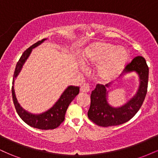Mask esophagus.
Masks as SVG:
<instances>
[{
    "mask_svg": "<svg viewBox=\"0 0 158 158\" xmlns=\"http://www.w3.org/2000/svg\"><path fill=\"white\" fill-rule=\"evenodd\" d=\"M81 91L83 92V93H88V92L90 91V87L89 85L87 84V83H85L81 85Z\"/></svg>",
    "mask_w": 158,
    "mask_h": 158,
    "instance_id": "34e87169",
    "label": "esophagus"
}]
</instances>
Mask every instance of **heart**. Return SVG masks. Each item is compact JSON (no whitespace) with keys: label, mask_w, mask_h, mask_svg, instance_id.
<instances>
[{"label":"heart","mask_w":158,"mask_h":158,"mask_svg":"<svg viewBox=\"0 0 158 158\" xmlns=\"http://www.w3.org/2000/svg\"><path fill=\"white\" fill-rule=\"evenodd\" d=\"M125 50L106 43H97L88 50L85 62L97 63L105 60L97 68V76L102 80H110L120 73L128 60Z\"/></svg>","instance_id":"heart-1"}]
</instances>
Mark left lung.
<instances>
[{"label": "left lung", "mask_w": 158, "mask_h": 158, "mask_svg": "<svg viewBox=\"0 0 158 158\" xmlns=\"http://www.w3.org/2000/svg\"><path fill=\"white\" fill-rule=\"evenodd\" d=\"M136 71L139 75V86L131 100L119 108H113L107 101L106 86L97 84L90 94V106L88 117L97 126L108 127L118 126L130 120L142 106L147 93L148 67L143 56H136L126 67V72Z\"/></svg>", "instance_id": "left-lung-1"}]
</instances>
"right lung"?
I'll use <instances>...</instances> for the list:
<instances>
[{"label":"right lung","instance_id":"obj_1","mask_svg":"<svg viewBox=\"0 0 158 158\" xmlns=\"http://www.w3.org/2000/svg\"><path fill=\"white\" fill-rule=\"evenodd\" d=\"M44 40H46V39L37 41L23 52L22 56H21L19 61L17 62V64H16L13 75V79H12V85L14 83V79L19 75V72L21 71V68H22L23 64H24L25 61L30 56L32 49L42 43ZM79 87L69 86L63 92L59 100L56 102V104L50 109L41 114H32L21 108L19 103L18 102L17 99H16L14 86L13 85L12 86V99H13L16 111H17L19 117L29 126L42 130L54 129V128L60 126L61 123H63V121L64 120L65 113H66V110L68 109L69 105L73 100L74 98L79 94Z\"/></svg>","mask_w":158,"mask_h":158}]
</instances>
